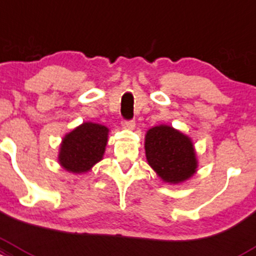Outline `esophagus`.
Segmentation results:
<instances>
[{"label": "esophagus", "instance_id": "34e87169", "mask_svg": "<svg viewBox=\"0 0 256 256\" xmlns=\"http://www.w3.org/2000/svg\"><path fill=\"white\" fill-rule=\"evenodd\" d=\"M122 128L126 130H134V122L130 120V122H122Z\"/></svg>", "mask_w": 256, "mask_h": 256}]
</instances>
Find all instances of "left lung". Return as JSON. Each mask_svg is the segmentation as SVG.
<instances>
[{
  "label": "left lung",
  "instance_id": "left-lung-1",
  "mask_svg": "<svg viewBox=\"0 0 256 256\" xmlns=\"http://www.w3.org/2000/svg\"><path fill=\"white\" fill-rule=\"evenodd\" d=\"M144 150L148 165L165 184H182L198 170L192 138L170 125L150 128L144 136Z\"/></svg>",
  "mask_w": 256,
  "mask_h": 256
}]
</instances>
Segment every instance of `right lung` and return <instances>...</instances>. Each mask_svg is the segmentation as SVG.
Wrapping results in <instances>:
<instances>
[{
  "mask_svg": "<svg viewBox=\"0 0 256 256\" xmlns=\"http://www.w3.org/2000/svg\"><path fill=\"white\" fill-rule=\"evenodd\" d=\"M109 128L100 124L85 122L62 138L58 162L72 174L88 172L103 159Z\"/></svg>",
  "mask_w": 256,
  "mask_h": 256,
  "instance_id": "obj_1",
  "label": "right lung"
}]
</instances>
